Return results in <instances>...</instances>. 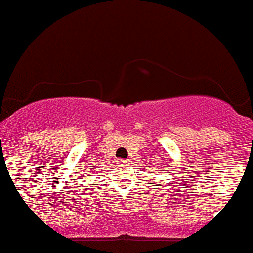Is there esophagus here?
I'll return each instance as SVG.
<instances>
[{
  "label": "esophagus",
  "instance_id": "34e87169",
  "mask_svg": "<svg viewBox=\"0 0 253 253\" xmlns=\"http://www.w3.org/2000/svg\"><path fill=\"white\" fill-rule=\"evenodd\" d=\"M128 159H118V166H126Z\"/></svg>",
  "mask_w": 253,
  "mask_h": 253
}]
</instances>
